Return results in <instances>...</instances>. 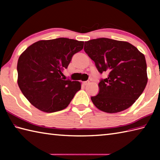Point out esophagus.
Wrapping results in <instances>:
<instances>
[{"label": "esophagus", "mask_w": 160, "mask_h": 160, "mask_svg": "<svg viewBox=\"0 0 160 160\" xmlns=\"http://www.w3.org/2000/svg\"><path fill=\"white\" fill-rule=\"evenodd\" d=\"M89 84V81H84V82H83V84L85 86L88 85Z\"/></svg>", "instance_id": "34e87169"}]
</instances>
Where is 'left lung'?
Instances as JSON below:
<instances>
[{
	"label": "left lung",
	"instance_id": "8db88e82",
	"mask_svg": "<svg viewBox=\"0 0 160 160\" xmlns=\"http://www.w3.org/2000/svg\"><path fill=\"white\" fill-rule=\"evenodd\" d=\"M84 50L100 73H108L98 84L99 93L91 98L95 106L110 113L130 107L147 84L144 54L129 42L107 38L85 42Z\"/></svg>",
	"mask_w": 160,
	"mask_h": 160
}]
</instances>
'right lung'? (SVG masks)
<instances>
[{
	"instance_id": "1",
	"label": "right lung",
	"mask_w": 160,
	"mask_h": 160,
	"mask_svg": "<svg viewBox=\"0 0 160 160\" xmlns=\"http://www.w3.org/2000/svg\"><path fill=\"white\" fill-rule=\"evenodd\" d=\"M83 45L82 41L67 38L40 40L20 55L18 84L30 103L47 113L61 111L69 104L81 83L64 80L62 71Z\"/></svg>"
}]
</instances>
